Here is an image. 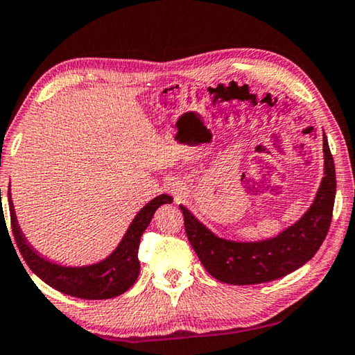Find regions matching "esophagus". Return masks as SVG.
<instances>
[{
  "instance_id": "34e87169",
  "label": "esophagus",
  "mask_w": 355,
  "mask_h": 355,
  "mask_svg": "<svg viewBox=\"0 0 355 355\" xmlns=\"http://www.w3.org/2000/svg\"><path fill=\"white\" fill-rule=\"evenodd\" d=\"M168 191H170V195H173L174 201H179L182 198V189L179 187V185H170V187H168Z\"/></svg>"
}]
</instances>
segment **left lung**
Instances as JSON below:
<instances>
[{
	"mask_svg": "<svg viewBox=\"0 0 355 355\" xmlns=\"http://www.w3.org/2000/svg\"><path fill=\"white\" fill-rule=\"evenodd\" d=\"M322 151L324 178L312 206L295 225L272 239L260 241L220 239L195 218L189 209L179 206L190 245L210 276L232 285L263 284L290 275L315 256L331 226L337 190L334 157L326 134H322Z\"/></svg>",
	"mask_w": 355,
	"mask_h": 355,
	"instance_id": "obj_1",
	"label": "left lung"
}]
</instances>
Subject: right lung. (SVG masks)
Here are the masks:
<instances>
[{"mask_svg": "<svg viewBox=\"0 0 355 355\" xmlns=\"http://www.w3.org/2000/svg\"><path fill=\"white\" fill-rule=\"evenodd\" d=\"M10 187V185H9ZM1 196V190H0ZM10 226L14 232L18 250H20L24 262L43 282L49 287L80 300H109L123 295L132 287L140 272L139 245L140 237L148 227L153 215L162 204L173 202L168 195H159L143 207L130 223L120 245L109 257L87 266H62L43 259L34 248L28 243L20 226H18L14 202L10 200V190L8 193ZM3 215V212H1Z\"/></svg>", "mask_w": 355, "mask_h": 355, "instance_id": "add662e5", "label": "right lung"}]
</instances>
